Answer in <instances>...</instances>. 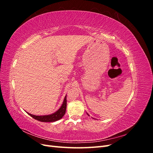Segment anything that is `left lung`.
<instances>
[{
  "label": "left lung",
  "instance_id": "obj_1",
  "mask_svg": "<svg viewBox=\"0 0 153 153\" xmlns=\"http://www.w3.org/2000/svg\"><path fill=\"white\" fill-rule=\"evenodd\" d=\"M87 115H89V114H87Z\"/></svg>",
  "mask_w": 153,
  "mask_h": 153
}]
</instances>
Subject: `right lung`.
I'll use <instances>...</instances> for the list:
<instances>
[{
    "label": "right lung",
    "instance_id": "right-lung-1",
    "mask_svg": "<svg viewBox=\"0 0 153 153\" xmlns=\"http://www.w3.org/2000/svg\"><path fill=\"white\" fill-rule=\"evenodd\" d=\"M66 104H67V100H66V95L64 97V99L63 101V103L61 105V107L59 110H57L56 112L49 115H35L33 114H29L32 117L38 120L41 122H45V123H50V122H55L57 121L58 120L61 119L66 113Z\"/></svg>",
    "mask_w": 153,
    "mask_h": 153
}]
</instances>
